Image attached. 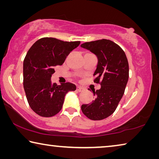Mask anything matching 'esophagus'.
Wrapping results in <instances>:
<instances>
[{
    "mask_svg": "<svg viewBox=\"0 0 159 159\" xmlns=\"http://www.w3.org/2000/svg\"><path fill=\"white\" fill-rule=\"evenodd\" d=\"M76 89H77L78 92H83V90H84V88H82V87H80V86H78V87L76 88Z\"/></svg>",
    "mask_w": 159,
    "mask_h": 159,
    "instance_id": "1",
    "label": "esophagus"
}]
</instances>
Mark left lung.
<instances>
[{"label":"left lung","mask_w":159,"mask_h":159,"mask_svg":"<svg viewBox=\"0 0 159 159\" xmlns=\"http://www.w3.org/2000/svg\"><path fill=\"white\" fill-rule=\"evenodd\" d=\"M80 47L97 56L94 82L101 84L99 89L92 90L94 100L81 106L82 112L92 120H102L113 113L125 93L129 80L128 60L122 48L109 39L85 42Z\"/></svg>","instance_id":"1"}]
</instances>
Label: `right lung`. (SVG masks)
<instances>
[{"label": "right lung", "mask_w": 159, "mask_h": 159, "mask_svg": "<svg viewBox=\"0 0 159 159\" xmlns=\"http://www.w3.org/2000/svg\"><path fill=\"white\" fill-rule=\"evenodd\" d=\"M80 42H64L53 37H43L30 48L24 60V88L30 107L44 117H53L62 108L65 96L76 90L73 83L57 85L51 78L55 67L62 65L71 51Z\"/></svg>", "instance_id": "add662e5"}]
</instances>
